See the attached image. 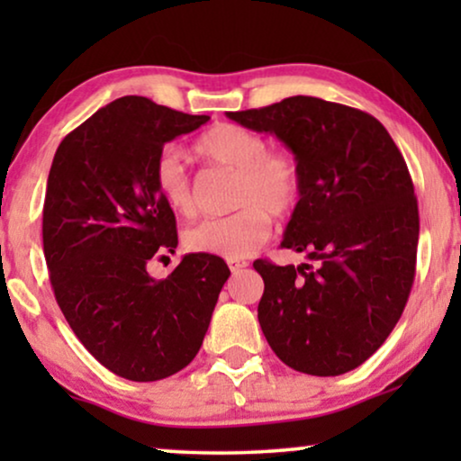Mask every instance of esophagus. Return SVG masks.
<instances>
[{
  "label": "esophagus",
  "instance_id": "obj_1",
  "mask_svg": "<svg viewBox=\"0 0 461 461\" xmlns=\"http://www.w3.org/2000/svg\"><path fill=\"white\" fill-rule=\"evenodd\" d=\"M227 266H230L231 274H238V272H242V269L247 267L249 263H247V261H242V259H230V261H227Z\"/></svg>",
  "mask_w": 461,
  "mask_h": 461
}]
</instances>
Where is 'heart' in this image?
<instances>
[{
  "mask_svg": "<svg viewBox=\"0 0 461 461\" xmlns=\"http://www.w3.org/2000/svg\"><path fill=\"white\" fill-rule=\"evenodd\" d=\"M208 164L236 170L234 204L238 211L225 217L204 219L183 236L194 253L225 259H247L272 231V219H285L302 198V168L291 153L269 149L263 134L240 124H217L194 145ZM153 185L159 198L179 214H194L195 189L183 159L164 149L153 164Z\"/></svg>",
  "mask_w": 461,
  "mask_h": 461,
  "instance_id": "b5f03b06",
  "label": "heart"
}]
</instances>
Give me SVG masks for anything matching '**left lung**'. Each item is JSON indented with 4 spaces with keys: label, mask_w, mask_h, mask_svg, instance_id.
<instances>
[{
    "label": "left lung",
    "mask_w": 461,
    "mask_h": 461,
    "mask_svg": "<svg viewBox=\"0 0 461 461\" xmlns=\"http://www.w3.org/2000/svg\"><path fill=\"white\" fill-rule=\"evenodd\" d=\"M227 118L276 134L302 168V198L282 249L318 261H255L263 335L294 371L333 377L388 339L415 278L420 212L402 153L382 122L316 96Z\"/></svg>",
    "instance_id": "1"
}]
</instances>
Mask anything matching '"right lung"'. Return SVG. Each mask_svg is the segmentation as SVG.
Returning <instances> with one entry per match:
<instances>
[{"mask_svg":"<svg viewBox=\"0 0 461 461\" xmlns=\"http://www.w3.org/2000/svg\"><path fill=\"white\" fill-rule=\"evenodd\" d=\"M211 120L115 98L67 134L44 200V255L67 322L103 366L158 382L198 354L230 267L192 253L164 280L147 261L175 253V212L153 185L164 143Z\"/></svg>","mask_w":461,"mask_h":461,"instance_id":"1","label":"right lung"}]
</instances>
